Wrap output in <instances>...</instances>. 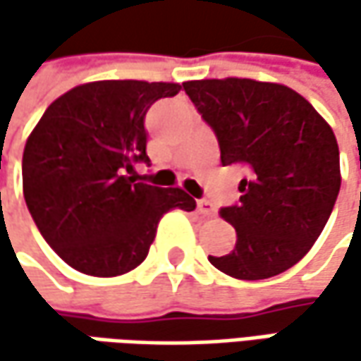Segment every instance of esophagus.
I'll return each mask as SVG.
<instances>
[{"instance_id": "34e87169", "label": "esophagus", "mask_w": 361, "mask_h": 361, "mask_svg": "<svg viewBox=\"0 0 361 361\" xmlns=\"http://www.w3.org/2000/svg\"><path fill=\"white\" fill-rule=\"evenodd\" d=\"M197 209H199V213L202 216H215L216 211H215V204L211 201H207V199H199L197 201Z\"/></svg>"}]
</instances>
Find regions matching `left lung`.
Returning a JSON list of instances; mask_svg holds the SVG:
<instances>
[{
  "mask_svg": "<svg viewBox=\"0 0 361 361\" xmlns=\"http://www.w3.org/2000/svg\"><path fill=\"white\" fill-rule=\"evenodd\" d=\"M183 88L215 132L223 166L249 171L239 204L221 209L237 231L235 249L209 261L247 281L293 267L322 235L340 192L331 126L281 84L225 78L192 80Z\"/></svg>",
  "mask_w": 361,
  "mask_h": 361,
  "instance_id": "8db88e82",
  "label": "left lung"
}]
</instances>
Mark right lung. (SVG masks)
Returning <instances> with one entry per match:
<instances>
[{
    "mask_svg": "<svg viewBox=\"0 0 361 361\" xmlns=\"http://www.w3.org/2000/svg\"><path fill=\"white\" fill-rule=\"evenodd\" d=\"M171 82L102 80L54 100L30 134L23 197L42 237L80 273L116 277L138 267L154 241L160 216L195 211L183 188H160L128 176L146 154L145 118Z\"/></svg>",
    "mask_w": 361,
    "mask_h": 361,
    "instance_id": "obj_1",
    "label": "right lung"
}]
</instances>
